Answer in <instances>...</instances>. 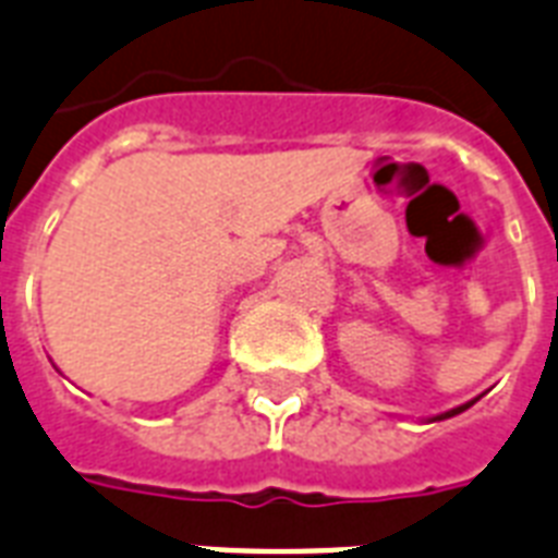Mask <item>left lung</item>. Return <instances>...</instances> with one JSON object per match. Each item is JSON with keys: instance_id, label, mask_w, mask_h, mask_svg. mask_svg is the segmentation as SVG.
<instances>
[{"instance_id": "8db88e82", "label": "left lung", "mask_w": 558, "mask_h": 558, "mask_svg": "<svg viewBox=\"0 0 558 558\" xmlns=\"http://www.w3.org/2000/svg\"><path fill=\"white\" fill-rule=\"evenodd\" d=\"M471 403H474V401L462 403V407H457V410H448V412H441V415H436V418H433V421H445V418H453V415H459V412H465L468 407H471Z\"/></svg>"}]
</instances>
